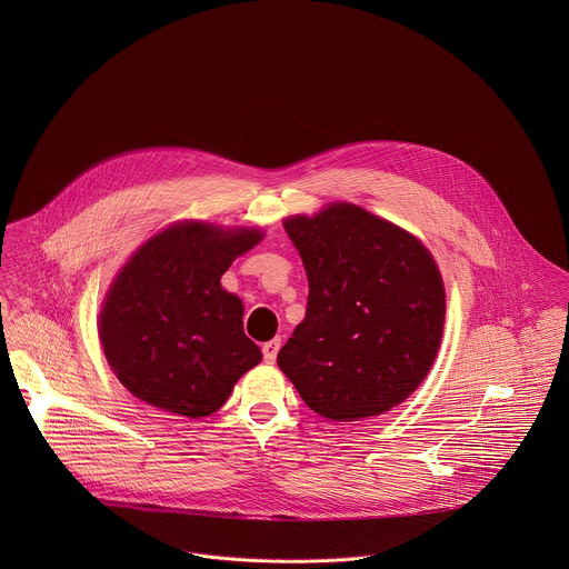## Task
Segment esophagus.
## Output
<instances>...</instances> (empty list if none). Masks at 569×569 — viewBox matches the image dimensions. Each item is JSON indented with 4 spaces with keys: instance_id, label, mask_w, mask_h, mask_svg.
Masks as SVG:
<instances>
[{
    "instance_id": "34e87169",
    "label": "esophagus",
    "mask_w": 569,
    "mask_h": 569,
    "mask_svg": "<svg viewBox=\"0 0 569 569\" xmlns=\"http://www.w3.org/2000/svg\"><path fill=\"white\" fill-rule=\"evenodd\" d=\"M278 350H280V341H278V339H271V341L262 343V357H264V361H267V363H273Z\"/></svg>"
}]
</instances>
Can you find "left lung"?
Segmentation results:
<instances>
[{"label": "left lung", "instance_id": "1", "mask_svg": "<svg viewBox=\"0 0 569 569\" xmlns=\"http://www.w3.org/2000/svg\"><path fill=\"white\" fill-rule=\"evenodd\" d=\"M309 300L278 352L280 370L316 413L348 422L403 403L427 377L445 325L431 253L406 230L352 203L291 217Z\"/></svg>", "mask_w": 569, "mask_h": 569}]
</instances>
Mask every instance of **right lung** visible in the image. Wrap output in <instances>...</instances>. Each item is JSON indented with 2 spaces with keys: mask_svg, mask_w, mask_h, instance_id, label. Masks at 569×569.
Returning <instances> with one entry per match:
<instances>
[{
  "mask_svg": "<svg viewBox=\"0 0 569 569\" xmlns=\"http://www.w3.org/2000/svg\"><path fill=\"white\" fill-rule=\"evenodd\" d=\"M258 230L181 223L142 244L122 267L100 313L104 357L140 401L201 418L223 406L260 363L244 335L243 302L221 287Z\"/></svg>",
  "mask_w": 569,
  "mask_h": 569,
  "instance_id": "right-lung-1",
  "label": "right lung"
}]
</instances>
